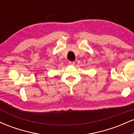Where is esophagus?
Masks as SVG:
<instances>
[{
	"instance_id": "esophagus-1",
	"label": "esophagus",
	"mask_w": 134,
	"mask_h": 134,
	"mask_svg": "<svg viewBox=\"0 0 134 134\" xmlns=\"http://www.w3.org/2000/svg\"><path fill=\"white\" fill-rule=\"evenodd\" d=\"M69 64L70 65H74L75 64L74 62H71V61H69Z\"/></svg>"
}]
</instances>
